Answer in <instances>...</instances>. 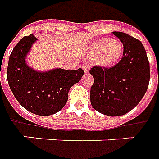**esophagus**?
Listing matches in <instances>:
<instances>
[{"label":"esophagus","mask_w":159,"mask_h":159,"mask_svg":"<svg viewBox=\"0 0 159 159\" xmlns=\"http://www.w3.org/2000/svg\"><path fill=\"white\" fill-rule=\"evenodd\" d=\"M90 65H89L88 63H85L84 64L83 66H82V68L84 69V71H85V73H88L89 72V69H90Z\"/></svg>","instance_id":"obj_1"}]
</instances>
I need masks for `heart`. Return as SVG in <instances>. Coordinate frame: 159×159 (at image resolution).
Returning a JSON list of instances; mask_svg holds the SVG:
<instances>
[{"label":"heart","instance_id":"1","mask_svg":"<svg viewBox=\"0 0 159 159\" xmlns=\"http://www.w3.org/2000/svg\"><path fill=\"white\" fill-rule=\"evenodd\" d=\"M122 52V45L115 38H100L92 42L88 47V55L96 56V61L102 66L116 63Z\"/></svg>","mask_w":159,"mask_h":159}]
</instances>
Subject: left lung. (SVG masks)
<instances>
[{"label":"left lung","instance_id":"1","mask_svg":"<svg viewBox=\"0 0 159 159\" xmlns=\"http://www.w3.org/2000/svg\"><path fill=\"white\" fill-rule=\"evenodd\" d=\"M123 45L121 61L113 67L94 66L90 74L94 78L91 87V103L100 113L119 116L139 103L148 88L150 65L141 42L130 35L114 31Z\"/></svg>","mask_w":159,"mask_h":159}]
</instances>
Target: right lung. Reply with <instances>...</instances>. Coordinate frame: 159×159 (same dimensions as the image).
Returning a JSON list of instances; mask_svg holds the SVG:
<instances>
[{
    "label": "right lung",
    "mask_w": 159,
    "mask_h": 159,
    "mask_svg": "<svg viewBox=\"0 0 159 159\" xmlns=\"http://www.w3.org/2000/svg\"><path fill=\"white\" fill-rule=\"evenodd\" d=\"M37 38L33 34L24 37L13 48L7 65V82L20 105L38 116L57 113L67 103L72 85L85 74L81 68L65 70L56 68L40 73L31 69L25 58Z\"/></svg>",
    "instance_id": "add662e5"
}]
</instances>
